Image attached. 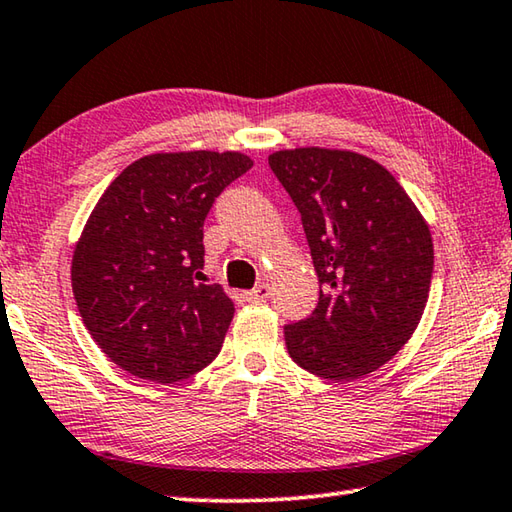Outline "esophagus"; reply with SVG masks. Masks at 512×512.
Returning a JSON list of instances; mask_svg holds the SVG:
<instances>
[{"instance_id": "34e87169", "label": "esophagus", "mask_w": 512, "mask_h": 512, "mask_svg": "<svg viewBox=\"0 0 512 512\" xmlns=\"http://www.w3.org/2000/svg\"><path fill=\"white\" fill-rule=\"evenodd\" d=\"M268 298H271V287H268V284H257L255 289H250V291H246V300L248 302H266Z\"/></svg>"}]
</instances>
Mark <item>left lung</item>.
<instances>
[{"instance_id":"8db88e82","label":"left lung","mask_w":512,"mask_h":512,"mask_svg":"<svg viewBox=\"0 0 512 512\" xmlns=\"http://www.w3.org/2000/svg\"><path fill=\"white\" fill-rule=\"evenodd\" d=\"M268 164L298 207L320 282L311 316L284 327L291 359L323 379L366 377L404 348L427 307L429 225L361 153L307 146Z\"/></svg>"}]
</instances>
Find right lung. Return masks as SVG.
<instances>
[{"label":"right lung","instance_id":"obj_1","mask_svg":"<svg viewBox=\"0 0 512 512\" xmlns=\"http://www.w3.org/2000/svg\"><path fill=\"white\" fill-rule=\"evenodd\" d=\"M250 167L237 151L144 155L94 205L74 248L72 291L121 370L173 384L219 354L235 305L221 284H205L203 223Z\"/></svg>","mask_w":512,"mask_h":512}]
</instances>
